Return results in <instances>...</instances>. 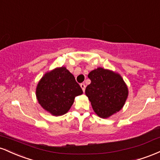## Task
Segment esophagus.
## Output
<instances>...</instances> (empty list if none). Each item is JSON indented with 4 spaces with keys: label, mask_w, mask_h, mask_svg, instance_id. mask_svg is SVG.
<instances>
[{
    "label": "esophagus",
    "mask_w": 160,
    "mask_h": 160,
    "mask_svg": "<svg viewBox=\"0 0 160 160\" xmlns=\"http://www.w3.org/2000/svg\"><path fill=\"white\" fill-rule=\"evenodd\" d=\"M80 87H81V89H82V91H85V89H86V86H85V84L84 83H81L80 84Z\"/></svg>",
    "instance_id": "1"
}]
</instances>
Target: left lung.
<instances>
[{
	"label": "left lung",
	"instance_id": "obj_1",
	"mask_svg": "<svg viewBox=\"0 0 160 160\" xmlns=\"http://www.w3.org/2000/svg\"><path fill=\"white\" fill-rule=\"evenodd\" d=\"M88 78L91 83L85 93L99 117L108 118L123 108L128 89L120 74L99 67L89 72Z\"/></svg>",
	"mask_w": 160,
	"mask_h": 160
}]
</instances>
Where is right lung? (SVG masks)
<instances>
[{"label":"right lung","mask_w":160,"mask_h":160,"mask_svg":"<svg viewBox=\"0 0 160 160\" xmlns=\"http://www.w3.org/2000/svg\"><path fill=\"white\" fill-rule=\"evenodd\" d=\"M82 94L74 75L65 67L47 71L38 82L36 97L42 108L52 116L65 114L76 96Z\"/></svg>","instance_id":"obj_1"}]
</instances>
